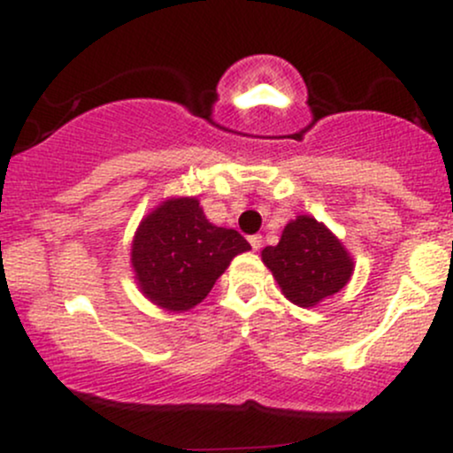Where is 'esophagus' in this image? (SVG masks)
I'll list each match as a JSON object with an SVG mask.
<instances>
[{"mask_svg": "<svg viewBox=\"0 0 453 453\" xmlns=\"http://www.w3.org/2000/svg\"><path fill=\"white\" fill-rule=\"evenodd\" d=\"M249 242H251V249L253 251H259V249H262V236H259V234H253V236H249Z\"/></svg>", "mask_w": 453, "mask_h": 453, "instance_id": "esophagus-1", "label": "esophagus"}]
</instances>
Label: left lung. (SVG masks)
I'll return each instance as SVG.
<instances>
[{"label":"left lung","mask_w":453,"mask_h":453,"mask_svg":"<svg viewBox=\"0 0 453 453\" xmlns=\"http://www.w3.org/2000/svg\"><path fill=\"white\" fill-rule=\"evenodd\" d=\"M285 298L298 306L317 303L345 288L353 262L345 247L313 217L300 215L285 226L277 247L262 251Z\"/></svg>","instance_id":"1"}]
</instances>
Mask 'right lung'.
Masks as SVG:
<instances>
[{"label": "right lung", "mask_w": 453, "mask_h": 453, "mask_svg": "<svg viewBox=\"0 0 453 453\" xmlns=\"http://www.w3.org/2000/svg\"><path fill=\"white\" fill-rule=\"evenodd\" d=\"M249 249L236 230L209 223L196 197H179L140 223L132 266L147 298L168 311H187L209 296L232 257Z\"/></svg>", "instance_id": "obj_1"}]
</instances>
